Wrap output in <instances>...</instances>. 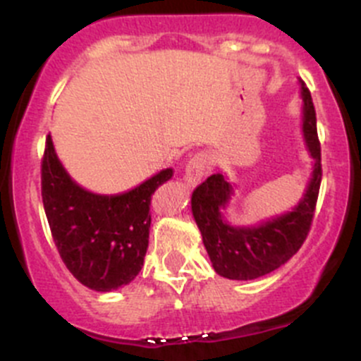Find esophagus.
<instances>
[{"label": "esophagus", "mask_w": 361, "mask_h": 361, "mask_svg": "<svg viewBox=\"0 0 361 361\" xmlns=\"http://www.w3.org/2000/svg\"><path fill=\"white\" fill-rule=\"evenodd\" d=\"M206 166H207V155L202 154V152H199V154H195L194 157L188 160L187 169H185V174H183V180L185 183H187V187L194 188L201 183L204 171H206Z\"/></svg>", "instance_id": "34e87169"}]
</instances>
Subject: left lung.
Wrapping results in <instances>:
<instances>
[{
  "instance_id": "left-lung-1",
  "label": "left lung",
  "mask_w": 361,
  "mask_h": 361,
  "mask_svg": "<svg viewBox=\"0 0 361 361\" xmlns=\"http://www.w3.org/2000/svg\"><path fill=\"white\" fill-rule=\"evenodd\" d=\"M298 85L304 103L302 136L312 159V171L297 206L257 225H232L225 211L234 197L235 185L225 174H213L192 194V214L201 231L204 248L214 272L227 279L250 281L276 271L297 253L311 228L322 183V148L311 92L302 80Z\"/></svg>"
}]
</instances>
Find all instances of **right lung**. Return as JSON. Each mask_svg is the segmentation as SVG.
Masks as SVG:
<instances>
[{
	"mask_svg": "<svg viewBox=\"0 0 361 361\" xmlns=\"http://www.w3.org/2000/svg\"><path fill=\"white\" fill-rule=\"evenodd\" d=\"M173 173L167 167L122 194H96L69 176L49 134L42 162L43 207L61 258L83 286L111 292L140 274L152 195Z\"/></svg>",
	"mask_w": 361,
	"mask_h": 361,
	"instance_id": "obj_1",
	"label": "right lung"
}]
</instances>
